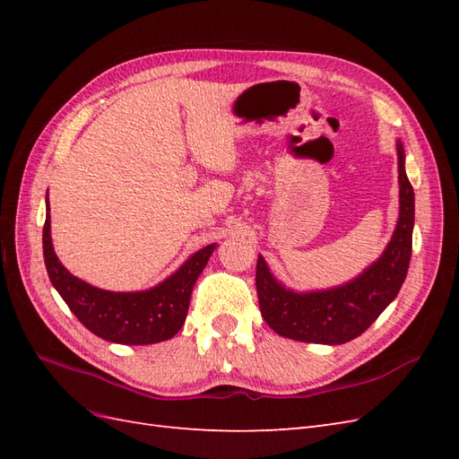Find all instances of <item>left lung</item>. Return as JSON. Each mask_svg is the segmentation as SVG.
<instances>
[{
	"mask_svg": "<svg viewBox=\"0 0 459 459\" xmlns=\"http://www.w3.org/2000/svg\"><path fill=\"white\" fill-rule=\"evenodd\" d=\"M398 149L400 218L383 256L354 281L331 290L299 295L277 283L266 262H256V293L262 317L277 335L322 344L356 339L393 302L406 280L411 258L413 187L404 170V147Z\"/></svg>",
	"mask_w": 459,
	"mask_h": 459,
	"instance_id": "1",
	"label": "left lung"
}]
</instances>
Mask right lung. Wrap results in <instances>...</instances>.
I'll return each instance as SVG.
<instances>
[{"label":"right lung","mask_w":459,"mask_h":459,"mask_svg":"<svg viewBox=\"0 0 459 459\" xmlns=\"http://www.w3.org/2000/svg\"><path fill=\"white\" fill-rule=\"evenodd\" d=\"M212 251L214 245L201 248L155 289L142 293H110L88 285L65 270L51 245L49 212L44 224V260L53 287L93 335L120 344L160 342L172 339L182 329L193 285Z\"/></svg>","instance_id":"right-lung-1"}]
</instances>
